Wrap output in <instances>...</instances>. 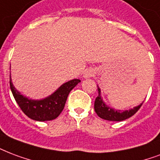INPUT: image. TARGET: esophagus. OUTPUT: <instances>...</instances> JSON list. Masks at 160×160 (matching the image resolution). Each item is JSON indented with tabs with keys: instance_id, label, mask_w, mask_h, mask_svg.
Returning a JSON list of instances; mask_svg holds the SVG:
<instances>
[{
	"instance_id": "34e87169",
	"label": "esophagus",
	"mask_w": 160,
	"mask_h": 160,
	"mask_svg": "<svg viewBox=\"0 0 160 160\" xmlns=\"http://www.w3.org/2000/svg\"><path fill=\"white\" fill-rule=\"evenodd\" d=\"M94 75V71L92 70V69H86L85 71V73H84V78H85V79H87V78H90L91 77V76H93Z\"/></svg>"
}]
</instances>
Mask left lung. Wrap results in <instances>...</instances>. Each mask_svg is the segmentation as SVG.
<instances>
[{"label": "left lung", "instance_id": "left-lung-1", "mask_svg": "<svg viewBox=\"0 0 160 160\" xmlns=\"http://www.w3.org/2000/svg\"><path fill=\"white\" fill-rule=\"evenodd\" d=\"M97 88H98V96L96 97V101H95L94 108H95V112H96V114L104 120L112 121V122H121V121L126 120L137 112L142 105V102L138 107H133L132 109L125 110V111L114 109V108L108 107L105 103L102 97L101 89L98 87V85H97Z\"/></svg>", "mask_w": 160, "mask_h": 160}]
</instances>
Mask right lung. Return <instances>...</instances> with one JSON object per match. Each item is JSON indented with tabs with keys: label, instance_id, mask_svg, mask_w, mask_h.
<instances>
[{
	"label": "right lung",
	"instance_id": "add662e5",
	"mask_svg": "<svg viewBox=\"0 0 160 160\" xmlns=\"http://www.w3.org/2000/svg\"><path fill=\"white\" fill-rule=\"evenodd\" d=\"M80 82L79 79L69 80L60 85L50 96L41 100H32L22 95L15 88L10 75V87L18 106L29 118L39 122L53 120L58 118L64 109L69 92Z\"/></svg>",
	"mask_w": 160,
	"mask_h": 160
}]
</instances>
